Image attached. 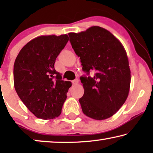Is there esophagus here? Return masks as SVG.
<instances>
[{
    "mask_svg": "<svg viewBox=\"0 0 153 153\" xmlns=\"http://www.w3.org/2000/svg\"><path fill=\"white\" fill-rule=\"evenodd\" d=\"M78 83H79V79H74V80L72 81V84L73 85L78 84Z\"/></svg>",
    "mask_w": 153,
    "mask_h": 153,
    "instance_id": "esophagus-1",
    "label": "esophagus"
}]
</instances>
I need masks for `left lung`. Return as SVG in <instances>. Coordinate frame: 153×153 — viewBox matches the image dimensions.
<instances>
[{
    "label": "left lung",
    "mask_w": 153,
    "mask_h": 153,
    "mask_svg": "<svg viewBox=\"0 0 153 153\" xmlns=\"http://www.w3.org/2000/svg\"><path fill=\"white\" fill-rule=\"evenodd\" d=\"M68 35L82 70L88 75L95 72L93 77L80 78L84 88L79 100L83 113L95 120L110 118L123 105L129 91L131 72L124 47L112 33L100 26Z\"/></svg>",
    "instance_id": "8db88e82"
}]
</instances>
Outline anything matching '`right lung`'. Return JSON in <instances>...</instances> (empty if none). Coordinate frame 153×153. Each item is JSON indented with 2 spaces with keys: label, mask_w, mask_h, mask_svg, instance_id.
<instances>
[{
  "label": "right lung",
  "mask_w": 153,
  "mask_h": 153,
  "mask_svg": "<svg viewBox=\"0 0 153 153\" xmlns=\"http://www.w3.org/2000/svg\"><path fill=\"white\" fill-rule=\"evenodd\" d=\"M69 40L68 35H42L21 49L14 64V88L37 118L53 119L61 114L70 81L62 80L56 59Z\"/></svg>",
  "instance_id": "add662e5"
}]
</instances>
